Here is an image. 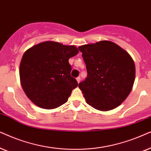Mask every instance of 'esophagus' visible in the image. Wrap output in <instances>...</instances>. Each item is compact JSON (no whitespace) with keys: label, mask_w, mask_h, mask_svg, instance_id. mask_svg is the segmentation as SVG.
Wrapping results in <instances>:
<instances>
[{"label":"esophagus","mask_w":151,"mask_h":151,"mask_svg":"<svg viewBox=\"0 0 151 151\" xmlns=\"http://www.w3.org/2000/svg\"><path fill=\"white\" fill-rule=\"evenodd\" d=\"M76 80H77V83H79V82H80V80H81V78H80L79 77H77V79H76Z\"/></svg>","instance_id":"esophagus-1"}]
</instances>
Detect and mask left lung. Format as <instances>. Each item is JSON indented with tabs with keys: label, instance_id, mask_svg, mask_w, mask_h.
Listing matches in <instances>:
<instances>
[{
	"label": "left lung",
	"instance_id": "8db88e82",
	"mask_svg": "<svg viewBox=\"0 0 151 151\" xmlns=\"http://www.w3.org/2000/svg\"><path fill=\"white\" fill-rule=\"evenodd\" d=\"M79 49L88 72L85 81L79 84L86 103L101 111L122 104L135 79V65L130 55L110 41L86 44Z\"/></svg>",
	"mask_w": 151,
	"mask_h": 151
}]
</instances>
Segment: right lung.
Returning a JSON list of instances; mask_svg holds the SVG:
<instances>
[{"label": "right lung", "mask_w": 151, "mask_h": 151, "mask_svg": "<svg viewBox=\"0 0 151 151\" xmlns=\"http://www.w3.org/2000/svg\"><path fill=\"white\" fill-rule=\"evenodd\" d=\"M79 53L74 45L45 41L26 50L20 63V81L26 95L38 107L54 109L67 102L77 81L68 60Z\"/></svg>", "instance_id": "add662e5"}]
</instances>
